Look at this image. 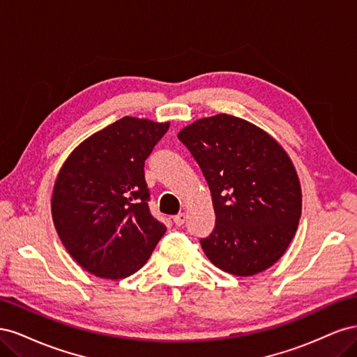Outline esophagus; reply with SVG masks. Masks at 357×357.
<instances>
[{"label":"esophagus","instance_id":"34e87169","mask_svg":"<svg viewBox=\"0 0 357 357\" xmlns=\"http://www.w3.org/2000/svg\"><path fill=\"white\" fill-rule=\"evenodd\" d=\"M185 222H186V214L185 213H178L177 215H174V223L177 226H181Z\"/></svg>","mask_w":357,"mask_h":357}]
</instances>
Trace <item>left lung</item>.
<instances>
[{"instance_id": "1", "label": "left lung", "mask_w": 357, "mask_h": 357, "mask_svg": "<svg viewBox=\"0 0 357 357\" xmlns=\"http://www.w3.org/2000/svg\"><path fill=\"white\" fill-rule=\"evenodd\" d=\"M177 137L211 192L215 226L201 238L211 264L240 277L273 266L294 238L302 210L299 178L284 149L231 114L199 119Z\"/></svg>"}]
</instances>
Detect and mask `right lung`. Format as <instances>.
<instances>
[{"label": "right lung", "instance_id": "add662e5", "mask_svg": "<svg viewBox=\"0 0 357 357\" xmlns=\"http://www.w3.org/2000/svg\"><path fill=\"white\" fill-rule=\"evenodd\" d=\"M169 122L125 116L73 150L52 195L62 244L86 271L119 280L142 268L165 234L149 210L144 160Z\"/></svg>", "mask_w": 357, "mask_h": 357}]
</instances>
